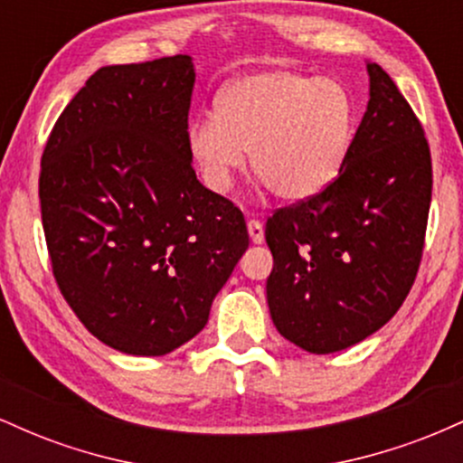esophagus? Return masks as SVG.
Listing matches in <instances>:
<instances>
[{"label":"esophagus","mask_w":463,"mask_h":463,"mask_svg":"<svg viewBox=\"0 0 463 463\" xmlns=\"http://www.w3.org/2000/svg\"><path fill=\"white\" fill-rule=\"evenodd\" d=\"M248 235L252 239V243H263L265 232H263V224L259 220H248Z\"/></svg>","instance_id":"1"}]
</instances>
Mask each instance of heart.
<instances>
[{"label": "heart", "instance_id": "1", "mask_svg": "<svg viewBox=\"0 0 463 463\" xmlns=\"http://www.w3.org/2000/svg\"><path fill=\"white\" fill-rule=\"evenodd\" d=\"M354 137V104L335 80L283 69L248 73L195 117L189 152L209 189L226 194L250 167L276 198L302 202L331 187Z\"/></svg>", "mask_w": 463, "mask_h": 463}]
</instances>
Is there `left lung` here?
I'll return each instance as SVG.
<instances>
[{
    "mask_svg": "<svg viewBox=\"0 0 463 463\" xmlns=\"http://www.w3.org/2000/svg\"><path fill=\"white\" fill-rule=\"evenodd\" d=\"M368 76V110L339 176L265 224L274 326L313 354L354 346L390 322L422 261L431 152L394 80L376 62Z\"/></svg>",
    "mask_w": 463,
    "mask_h": 463,
    "instance_id": "8db88e82",
    "label": "left lung"
}]
</instances>
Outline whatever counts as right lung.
Listing matches in <instances>:
<instances>
[{"label": "right lung", "instance_id": "1", "mask_svg": "<svg viewBox=\"0 0 463 463\" xmlns=\"http://www.w3.org/2000/svg\"><path fill=\"white\" fill-rule=\"evenodd\" d=\"M189 56L102 67L62 110L41 158L52 272L106 346L158 357L209 322L248 248L243 213L195 178Z\"/></svg>", "mask_w": 463, "mask_h": 463}]
</instances>
